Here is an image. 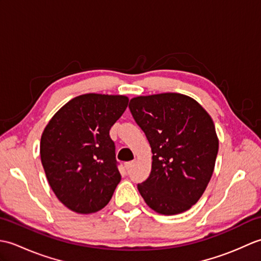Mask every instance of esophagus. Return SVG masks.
Wrapping results in <instances>:
<instances>
[{
	"instance_id": "1",
	"label": "esophagus",
	"mask_w": 261,
	"mask_h": 261,
	"mask_svg": "<svg viewBox=\"0 0 261 261\" xmlns=\"http://www.w3.org/2000/svg\"><path fill=\"white\" fill-rule=\"evenodd\" d=\"M134 165H135V162H134V160H132V162H127V163H125V164H124V167H125V169H130Z\"/></svg>"
}]
</instances>
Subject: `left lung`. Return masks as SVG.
I'll list each match as a JSON object with an SVG mask.
<instances>
[{
    "label": "left lung",
    "mask_w": 261,
    "mask_h": 261,
    "mask_svg": "<svg viewBox=\"0 0 261 261\" xmlns=\"http://www.w3.org/2000/svg\"><path fill=\"white\" fill-rule=\"evenodd\" d=\"M129 109L151 147L148 178L138 190L159 214L185 212L212 177L219 151L213 120L195 99L178 93L137 96Z\"/></svg>",
    "instance_id": "8db88e82"
}]
</instances>
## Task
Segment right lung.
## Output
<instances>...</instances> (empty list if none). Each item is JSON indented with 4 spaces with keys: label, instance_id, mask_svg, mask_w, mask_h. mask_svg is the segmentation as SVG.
<instances>
[{
    "label": "right lung",
    "instance_id": "obj_1",
    "mask_svg": "<svg viewBox=\"0 0 261 261\" xmlns=\"http://www.w3.org/2000/svg\"><path fill=\"white\" fill-rule=\"evenodd\" d=\"M127 103L124 95H80L66 103L42 132L40 157L49 185L76 213L102 210L121 180L110 129Z\"/></svg>",
    "mask_w": 261,
    "mask_h": 261
}]
</instances>
